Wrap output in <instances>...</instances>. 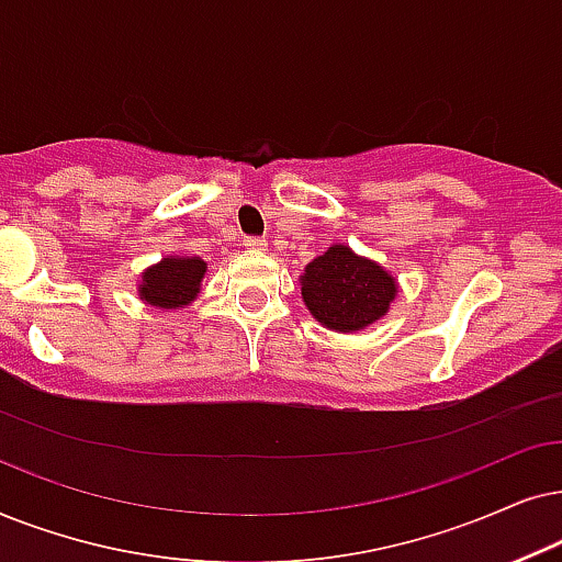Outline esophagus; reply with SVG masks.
Returning <instances> with one entry per match:
<instances>
[{"mask_svg": "<svg viewBox=\"0 0 562 562\" xmlns=\"http://www.w3.org/2000/svg\"><path fill=\"white\" fill-rule=\"evenodd\" d=\"M244 246L249 251H265L267 249V241H265V238H259V236H246L244 238Z\"/></svg>", "mask_w": 562, "mask_h": 562, "instance_id": "34e87169", "label": "esophagus"}]
</instances>
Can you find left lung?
<instances>
[{
	"instance_id": "left-lung-1",
	"label": "left lung",
	"mask_w": 562,
	"mask_h": 562,
	"mask_svg": "<svg viewBox=\"0 0 562 562\" xmlns=\"http://www.w3.org/2000/svg\"><path fill=\"white\" fill-rule=\"evenodd\" d=\"M305 308L321 326L351 334L375 324L398 295L395 277L378 261L357 257L349 246L334 244L303 269Z\"/></svg>"
}]
</instances>
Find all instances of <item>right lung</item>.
<instances>
[{
	"label": "right lung",
	"mask_w": 562,
	"mask_h": 562,
	"mask_svg": "<svg viewBox=\"0 0 562 562\" xmlns=\"http://www.w3.org/2000/svg\"><path fill=\"white\" fill-rule=\"evenodd\" d=\"M207 265L200 257H164L140 274V301L156 308H184L200 293Z\"/></svg>",
	"instance_id": "right-lung-1"
}]
</instances>
